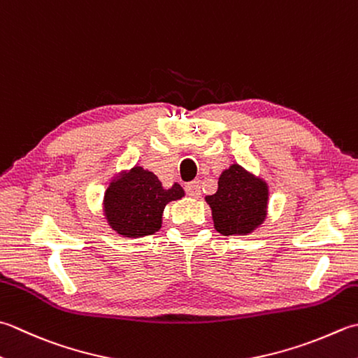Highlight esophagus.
<instances>
[{
    "instance_id": "1",
    "label": "esophagus",
    "mask_w": 358,
    "mask_h": 358,
    "mask_svg": "<svg viewBox=\"0 0 358 358\" xmlns=\"http://www.w3.org/2000/svg\"><path fill=\"white\" fill-rule=\"evenodd\" d=\"M185 191H186V194L189 195V197H194V199H197V197H200V194H201V191H200V181H191V183H187L186 185V187H185Z\"/></svg>"
}]
</instances>
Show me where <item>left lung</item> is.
<instances>
[{
    "mask_svg": "<svg viewBox=\"0 0 358 358\" xmlns=\"http://www.w3.org/2000/svg\"><path fill=\"white\" fill-rule=\"evenodd\" d=\"M268 189L239 164L222 172L219 189L208 195L214 227L223 236L247 234L257 228L267 214Z\"/></svg>",
    "mask_w": 358,
    "mask_h": 358,
    "instance_id": "left-lung-1",
    "label": "left lung"
}]
</instances>
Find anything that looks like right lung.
Wrapping results in <instances>:
<instances>
[{
	"label": "right lung",
	"instance_id": "add662e5",
	"mask_svg": "<svg viewBox=\"0 0 358 358\" xmlns=\"http://www.w3.org/2000/svg\"><path fill=\"white\" fill-rule=\"evenodd\" d=\"M185 195L180 185L164 189L157 175L143 167L133 169L110 185L105 192V215L110 227L125 237H143L161 228L167 203Z\"/></svg>",
	"mask_w": 358,
	"mask_h": 358
}]
</instances>
